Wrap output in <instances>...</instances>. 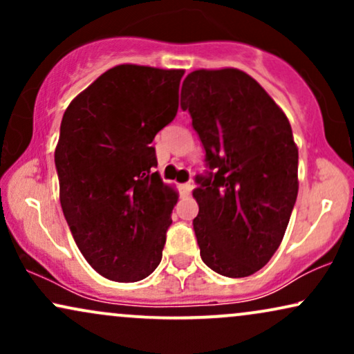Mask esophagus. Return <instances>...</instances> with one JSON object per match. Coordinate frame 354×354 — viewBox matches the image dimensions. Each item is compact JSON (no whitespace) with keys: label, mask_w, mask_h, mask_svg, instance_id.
Returning a JSON list of instances; mask_svg holds the SVG:
<instances>
[{"label":"esophagus","mask_w":354,"mask_h":354,"mask_svg":"<svg viewBox=\"0 0 354 354\" xmlns=\"http://www.w3.org/2000/svg\"><path fill=\"white\" fill-rule=\"evenodd\" d=\"M180 188H181L183 194H189L191 189H193V185H191V183H183Z\"/></svg>","instance_id":"obj_1"}]
</instances>
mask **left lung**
<instances>
[{"mask_svg":"<svg viewBox=\"0 0 354 354\" xmlns=\"http://www.w3.org/2000/svg\"><path fill=\"white\" fill-rule=\"evenodd\" d=\"M206 151L196 176L194 234L206 266L228 278L261 270L281 245L298 196V148L283 109L236 68L196 70L183 81Z\"/></svg>","mask_w":354,"mask_h":354,"instance_id":"obj_1","label":"left lung"}]
</instances>
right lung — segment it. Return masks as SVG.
<instances>
[{
  "label": "right lung",
  "mask_w": 354,
  "mask_h": 354,
  "mask_svg": "<svg viewBox=\"0 0 354 354\" xmlns=\"http://www.w3.org/2000/svg\"><path fill=\"white\" fill-rule=\"evenodd\" d=\"M183 75L118 64L81 91L61 120V208L81 254L113 281H140L163 256L178 193L153 171L151 143L176 116Z\"/></svg>",
  "instance_id": "right-lung-1"
}]
</instances>
